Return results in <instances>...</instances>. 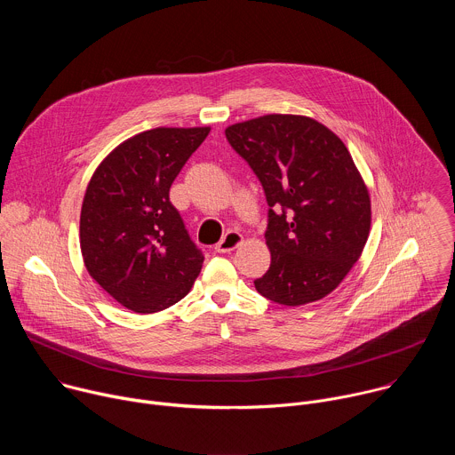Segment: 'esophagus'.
Segmentation results:
<instances>
[{"instance_id": "1", "label": "esophagus", "mask_w": 455, "mask_h": 455, "mask_svg": "<svg viewBox=\"0 0 455 455\" xmlns=\"http://www.w3.org/2000/svg\"><path fill=\"white\" fill-rule=\"evenodd\" d=\"M241 243H243V235L239 232H227L223 235V239L216 244V251L218 253H228V251L235 250Z\"/></svg>"}]
</instances>
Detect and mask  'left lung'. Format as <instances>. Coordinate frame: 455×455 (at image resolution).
<instances>
[{
    "instance_id": "left-lung-1",
    "label": "left lung",
    "mask_w": 455,
    "mask_h": 455,
    "mask_svg": "<svg viewBox=\"0 0 455 455\" xmlns=\"http://www.w3.org/2000/svg\"><path fill=\"white\" fill-rule=\"evenodd\" d=\"M228 144L261 181L268 211L263 297L304 306L330 295L360 259L371 198L346 144L304 115H263L225 129Z\"/></svg>"
}]
</instances>
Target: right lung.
Wrapping results in <instances>:
<instances>
[{
    "label": "right lung",
    "instance_id": "1",
    "mask_svg": "<svg viewBox=\"0 0 455 455\" xmlns=\"http://www.w3.org/2000/svg\"><path fill=\"white\" fill-rule=\"evenodd\" d=\"M211 127H155L116 146L95 169L81 209L88 274L118 304L156 313L181 300L204 255L169 202V188Z\"/></svg>",
    "mask_w": 455,
    "mask_h": 455
}]
</instances>
